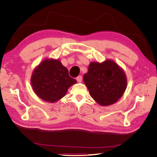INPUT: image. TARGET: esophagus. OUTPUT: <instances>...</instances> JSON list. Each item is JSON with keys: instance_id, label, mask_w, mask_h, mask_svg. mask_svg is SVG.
Instances as JSON below:
<instances>
[{"instance_id": "1", "label": "esophagus", "mask_w": 157, "mask_h": 157, "mask_svg": "<svg viewBox=\"0 0 157 157\" xmlns=\"http://www.w3.org/2000/svg\"><path fill=\"white\" fill-rule=\"evenodd\" d=\"M77 80L78 82H81L82 80V77L81 75L80 76H78V77H77Z\"/></svg>"}]
</instances>
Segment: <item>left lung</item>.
Listing matches in <instances>:
<instances>
[{"label": "left lung", "instance_id": "8db88e82", "mask_svg": "<svg viewBox=\"0 0 157 157\" xmlns=\"http://www.w3.org/2000/svg\"><path fill=\"white\" fill-rule=\"evenodd\" d=\"M83 80L90 96L104 106L117 102L124 94L127 85L124 71L111 60L101 63H90Z\"/></svg>", "mask_w": 157, "mask_h": 157}]
</instances>
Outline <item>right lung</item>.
<instances>
[{
    "label": "right lung",
    "mask_w": 157,
    "mask_h": 157,
    "mask_svg": "<svg viewBox=\"0 0 157 157\" xmlns=\"http://www.w3.org/2000/svg\"><path fill=\"white\" fill-rule=\"evenodd\" d=\"M31 84L36 94L44 101L54 103L62 98L77 80L71 78L67 69L56 59H45L35 69Z\"/></svg>",
    "instance_id": "add662e5"
}]
</instances>
